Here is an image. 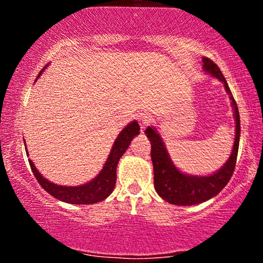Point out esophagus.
<instances>
[{"label":"esophagus","instance_id":"obj_1","mask_svg":"<svg viewBox=\"0 0 263 263\" xmlns=\"http://www.w3.org/2000/svg\"><path fill=\"white\" fill-rule=\"evenodd\" d=\"M151 122V117L148 114H141L140 115V125L141 128H144Z\"/></svg>","mask_w":263,"mask_h":263}]
</instances>
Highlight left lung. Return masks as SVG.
Returning <instances> with one entry per match:
<instances>
[{"instance_id": "1", "label": "left lung", "mask_w": 263, "mask_h": 263, "mask_svg": "<svg viewBox=\"0 0 263 263\" xmlns=\"http://www.w3.org/2000/svg\"><path fill=\"white\" fill-rule=\"evenodd\" d=\"M204 70L206 73L218 78L220 81L225 84V89L230 95L234 107L235 120H236V136H235L234 148L228 162L219 172L214 173L213 176L208 177H195L186 176L180 173L172 163L162 138L157 134L156 129L148 127L146 129V135L151 142V158L153 163V171H155V188L159 197H162L165 201L176 205H194L200 204L209 200L210 198L218 195L226 184L229 183L232 173L235 171L237 159L238 142H240V115L235 101L234 96L230 91L228 83H226L224 75L219 66L209 58H203Z\"/></svg>"}]
</instances>
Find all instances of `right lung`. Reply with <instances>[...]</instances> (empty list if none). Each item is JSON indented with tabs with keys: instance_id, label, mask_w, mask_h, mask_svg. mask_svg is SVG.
Here are the masks:
<instances>
[{
	"instance_id": "add662e5",
	"label": "right lung",
	"mask_w": 263,
	"mask_h": 263,
	"mask_svg": "<svg viewBox=\"0 0 263 263\" xmlns=\"http://www.w3.org/2000/svg\"><path fill=\"white\" fill-rule=\"evenodd\" d=\"M43 71V69H42ZM41 71V73H42ZM39 73V75H41ZM38 75V77H39ZM140 134V126L137 121L131 122L121 131L119 137L115 141L112 149L108 156L106 163H105L102 171L99 176L91 182L79 186H63L48 182L45 178L41 176V173L34 167L33 162L29 159V165L34 174L35 179L41 184V186L45 192L49 193L54 198L70 204H95L106 199L112 193L116 184V167L126 149L128 148L132 138ZM28 155V153H27Z\"/></svg>"
}]
</instances>
